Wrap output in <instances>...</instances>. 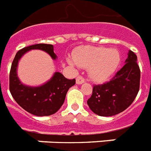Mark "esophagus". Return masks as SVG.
<instances>
[{
    "mask_svg": "<svg viewBox=\"0 0 151 151\" xmlns=\"http://www.w3.org/2000/svg\"><path fill=\"white\" fill-rule=\"evenodd\" d=\"M85 83V79H84V78H83V76H78L76 78V84H78V85H80V84H83V83Z\"/></svg>",
    "mask_w": 151,
    "mask_h": 151,
    "instance_id": "1",
    "label": "esophagus"
}]
</instances>
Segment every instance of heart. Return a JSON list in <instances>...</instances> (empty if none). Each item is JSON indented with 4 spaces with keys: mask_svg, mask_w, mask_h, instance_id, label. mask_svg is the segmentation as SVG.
<instances>
[{
    "mask_svg": "<svg viewBox=\"0 0 151 151\" xmlns=\"http://www.w3.org/2000/svg\"><path fill=\"white\" fill-rule=\"evenodd\" d=\"M121 55L118 50L104 47L82 46L75 50L72 58H68L69 65H79L88 68L93 80L102 83L108 80L121 63Z\"/></svg>",
    "mask_w": 151,
    "mask_h": 151,
    "instance_id": "obj_1",
    "label": "heart"
}]
</instances>
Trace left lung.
Masks as SVG:
<instances>
[{
	"mask_svg": "<svg viewBox=\"0 0 151 151\" xmlns=\"http://www.w3.org/2000/svg\"><path fill=\"white\" fill-rule=\"evenodd\" d=\"M137 57L129 50L125 65L110 82L96 85L92 96L87 101L89 108L97 115L113 116L129 108L139 89L140 70Z\"/></svg>",
	"mask_w": 151,
	"mask_h": 151,
	"instance_id": "1",
	"label": "left lung"
}]
</instances>
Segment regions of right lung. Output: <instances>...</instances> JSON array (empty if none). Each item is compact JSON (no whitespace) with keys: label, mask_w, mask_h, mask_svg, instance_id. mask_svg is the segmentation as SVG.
Returning <instances> with one entry per match:
<instances>
[{"label":"right lung","mask_w":151,"mask_h":151,"mask_svg":"<svg viewBox=\"0 0 151 151\" xmlns=\"http://www.w3.org/2000/svg\"><path fill=\"white\" fill-rule=\"evenodd\" d=\"M32 50H43L53 60L58 58L54 52V46L51 44L39 43L19 50L11 68L10 92L17 104L26 111L37 116H48L56 113L61 108L68 89L76 84V79H66L61 72H56L42 85L33 86L22 83L17 72L19 61L25 54Z\"/></svg>","instance_id":"right-lung-1"}]
</instances>
